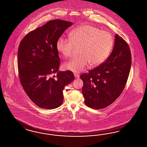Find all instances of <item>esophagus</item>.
<instances>
[{
  "label": "esophagus",
  "mask_w": 147,
  "mask_h": 147,
  "mask_svg": "<svg viewBox=\"0 0 147 147\" xmlns=\"http://www.w3.org/2000/svg\"><path fill=\"white\" fill-rule=\"evenodd\" d=\"M74 76H75V78H76V79L79 78V75H78V74H74Z\"/></svg>",
  "instance_id": "34e87169"
}]
</instances>
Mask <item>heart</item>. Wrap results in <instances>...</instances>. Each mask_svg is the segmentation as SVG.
<instances>
[{
  "label": "heart",
  "mask_w": 147,
  "mask_h": 147,
  "mask_svg": "<svg viewBox=\"0 0 147 147\" xmlns=\"http://www.w3.org/2000/svg\"><path fill=\"white\" fill-rule=\"evenodd\" d=\"M113 38L111 34L94 26L85 24L77 27L69 33V39L59 36L56 49L63 57L71 55L74 47H79V56L65 62V70L78 73L85 70L88 63L96 66L106 59L112 50Z\"/></svg>",
  "instance_id": "1"
}]
</instances>
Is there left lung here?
Here are the masks:
<instances>
[{
	"label": "left lung",
	"mask_w": 147,
	"mask_h": 147,
	"mask_svg": "<svg viewBox=\"0 0 147 147\" xmlns=\"http://www.w3.org/2000/svg\"><path fill=\"white\" fill-rule=\"evenodd\" d=\"M131 65V54L127 42L115 35L113 50L106 61L88 73L83 74L82 94L85 104L100 109L111 105L122 93Z\"/></svg>",
	"instance_id": "8db88e82"
}]
</instances>
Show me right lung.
Listing matches in <instances>:
<instances>
[{
    "label": "right lung",
    "instance_id": "obj_1",
    "mask_svg": "<svg viewBox=\"0 0 147 147\" xmlns=\"http://www.w3.org/2000/svg\"><path fill=\"white\" fill-rule=\"evenodd\" d=\"M72 24L61 20L50 21L28 33L20 44V82L30 99L42 108L51 109L61 106L65 86L74 79L71 71H59L60 59L56 49L59 37Z\"/></svg>",
    "mask_w": 147,
    "mask_h": 147
}]
</instances>
